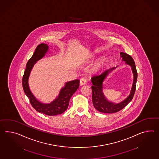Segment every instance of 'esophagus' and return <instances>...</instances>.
<instances>
[{
	"label": "esophagus",
	"instance_id": "1",
	"mask_svg": "<svg viewBox=\"0 0 159 159\" xmlns=\"http://www.w3.org/2000/svg\"><path fill=\"white\" fill-rule=\"evenodd\" d=\"M87 83V79L85 78H81L80 80V85H84Z\"/></svg>",
	"mask_w": 159,
	"mask_h": 159
}]
</instances>
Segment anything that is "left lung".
<instances>
[{
  "mask_svg": "<svg viewBox=\"0 0 159 159\" xmlns=\"http://www.w3.org/2000/svg\"><path fill=\"white\" fill-rule=\"evenodd\" d=\"M120 57L122 58V60L126 61V63L128 65L131 66L132 71L134 75V80L131 92L129 96L120 103L115 104L112 102H109L105 98L102 92L103 81L108 75V74L111 70L115 69L116 67L106 70L101 74L94 75L91 78V81L93 84V86H91L93 91L92 100L94 107L100 112L103 113H114L120 111L132 101L135 93L136 82L137 79V72L136 70L135 62L132 56L129 54L124 52H120Z\"/></svg>",
  "mask_w": 159,
  "mask_h": 159,
  "instance_id": "left-lung-1",
  "label": "left lung"
}]
</instances>
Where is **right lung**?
Returning a JSON list of instances; mask_svg holds the SVG:
<instances>
[{"label": "right lung", "mask_w": 159, "mask_h": 159, "mask_svg": "<svg viewBox=\"0 0 159 159\" xmlns=\"http://www.w3.org/2000/svg\"><path fill=\"white\" fill-rule=\"evenodd\" d=\"M48 50V46L45 43H41L35 49V52L27 62L26 68L22 78L23 91L29 98L33 107L38 112L47 116H53L61 114L68 108L70 99L79 87L78 79L66 83V85L61 89L58 97L49 104H43L35 99L30 91L28 84V79L34 64L45 56Z\"/></svg>", "instance_id": "1"}]
</instances>
